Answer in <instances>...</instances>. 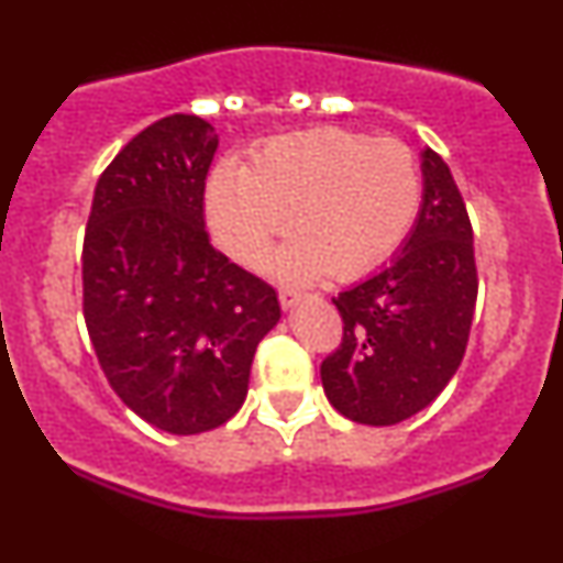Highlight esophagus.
I'll use <instances>...</instances> for the list:
<instances>
[{"label": "esophagus", "instance_id": "esophagus-1", "mask_svg": "<svg viewBox=\"0 0 563 563\" xmlns=\"http://www.w3.org/2000/svg\"><path fill=\"white\" fill-rule=\"evenodd\" d=\"M301 299H303V294H299V290H280V307L283 309H294Z\"/></svg>", "mask_w": 563, "mask_h": 563}]
</instances>
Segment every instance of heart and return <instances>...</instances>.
I'll return each instance as SVG.
<instances>
[{"instance_id":"b5f03b06","label":"heart","mask_w":563,"mask_h":563,"mask_svg":"<svg viewBox=\"0 0 563 563\" xmlns=\"http://www.w3.org/2000/svg\"><path fill=\"white\" fill-rule=\"evenodd\" d=\"M421 190V166L405 142L325 126L269 140L249 169L219 166L206 211L217 243L245 267L264 262L290 214L299 235L277 254L275 273L352 280L402 245Z\"/></svg>"}]
</instances>
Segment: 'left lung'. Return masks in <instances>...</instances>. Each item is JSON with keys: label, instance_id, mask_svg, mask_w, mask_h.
<instances>
[{"label": "left lung", "instance_id": "1", "mask_svg": "<svg viewBox=\"0 0 563 563\" xmlns=\"http://www.w3.org/2000/svg\"><path fill=\"white\" fill-rule=\"evenodd\" d=\"M423 203L394 260L341 290L344 339L320 365L341 416L394 426L442 394L466 354L476 307L474 230L450 166L421 153Z\"/></svg>", "mask_w": 563, "mask_h": 563}]
</instances>
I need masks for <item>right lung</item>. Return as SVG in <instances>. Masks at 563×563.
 Segmentation results:
<instances>
[{"instance_id":"add662e5","label":"right lung","mask_w":563,"mask_h":563,"mask_svg":"<svg viewBox=\"0 0 563 563\" xmlns=\"http://www.w3.org/2000/svg\"><path fill=\"white\" fill-rule=\"evenodd\" d=\"M217 145L198 115L142 129L97 179L84 232V320L102 373L142 421L179 437L241 410L256 346L280 320L275 288L206 232Z\"/></svg>"}]
</instances>
